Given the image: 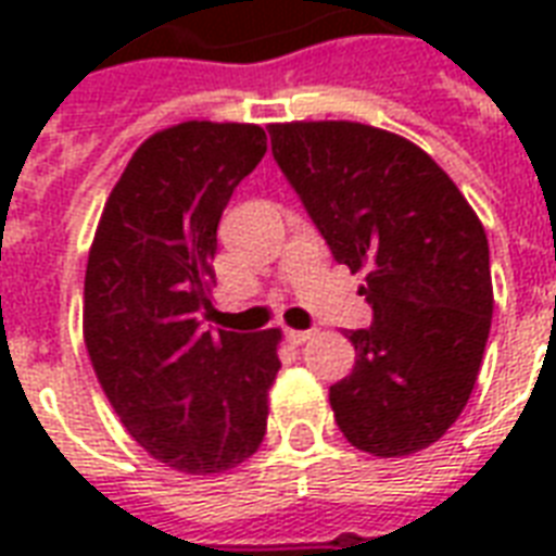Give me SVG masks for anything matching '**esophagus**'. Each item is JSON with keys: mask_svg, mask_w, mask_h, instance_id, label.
Returning <instances> with one entry per match:
<instances>
[{"mask_svg": "<svg viewBox=\"0 0 556 556\" xmlns=\"http://www.w3.org/2000/svg\"><path fill=\"white\" fill-rule=\"evenodd\" d=\"M286 338H288V343H294V346H303L305 340H312V338H314V331H312V329H308V331L288 329V331H286Z\"/></svg>", "mask_w": 556, "mask_h": 556, "instance_id": "obj_1", "label": "esophagus"}]
</instances>
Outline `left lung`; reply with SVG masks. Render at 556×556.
I'll return each mask as SVG.
<instances>
[{
    "label": "left lung",
    "mask_w": 556,
    "mask_h": 556,
    "mask_svg": "<svg viewBox=\"0 0 556 556\" xmlns=\"http://www.w3.org/2000/svg\"><path fill=\"white\" fill-rule=\"evenodd\" d=\"M274 161L331 256L364 270L369 329L349 331L355 369L329 389L349 444L395 458L430 447L473 392L491 334L488 236L435 161L352 121L274 124Z\"/></svg>",
    "instance_id": "obj_1"
}]
</instances>
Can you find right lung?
I'll return each mask as SVG.
<instances>
[{"instance_id":"right-lung-1","label":"right lung","mask_w":556,"mask_h":556,"mask_svg":"<svg viewBox=\"0 0 556 556\" xmlns=\"http://www.w3.org/2000/svg\"><path fill=\"white\" fill-rule=\"evenodd\" d=\"M268 150L253 124L161 129L109 192L91 242L83 338L121 421L178 473L242 465L268 427L279 329L204 331L218 218Z\"/></svg>"}]
</instances>
